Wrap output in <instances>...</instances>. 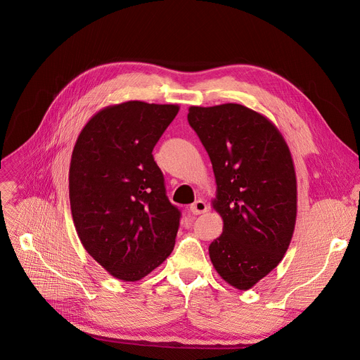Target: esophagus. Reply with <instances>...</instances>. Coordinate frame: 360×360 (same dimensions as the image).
<instances>
[{"mask_svg":"<svg viewBox=\"0 0 360 360\" xmlns=\"http://www.w3.org/2000/svg\"><path fill=\"white\" fill-rule=\"evenodd\" d=\"M207 211H208V205H207V202H203L202 199H198L191 205V212L193 215H202Z\"/></svg>","mask_w":360,"mask_h":360,"instance_id":"34e87169","label":"esophagus"}]
</instances>
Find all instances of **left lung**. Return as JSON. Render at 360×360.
<instances>
[{"instance_id":"obj_1","label":"left lung","mask_w":360,"mask_h":360,"mask_svg":"<svg viewBox=\"0 0 360 360\" xmlns=\"http://www.w3.org/2000/svg\"><path fill=\"white\" fill-rule=\"evenodd\" d=\"M188 122L212 162L214 210L224 219L210 245L214 268L231 286L248 290L275 269L296 222V174L279 129L239 104L191 107Z\"/></svg>"}]
</instances>
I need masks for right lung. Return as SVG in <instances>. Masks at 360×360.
Wrapping results in <instances>:
<instances>
[{
    "label": "right lung",
    "instance_id": "obj_1",
    "mask_svg": "<svg viewBox=\"0 0 360 360\" xmlns=\"http://www.w3.org/2000/svg\"><path fill=\"white\" fill-rule=\"evenodd\" d=\"M178 105L128 101L96 112L70 165V203L85 250L114 278L135 282L171 255L181 212L152 150Z\"/></svg>",
    "mask_w": 360,
    "mask_h": 360
}]
</instances>
